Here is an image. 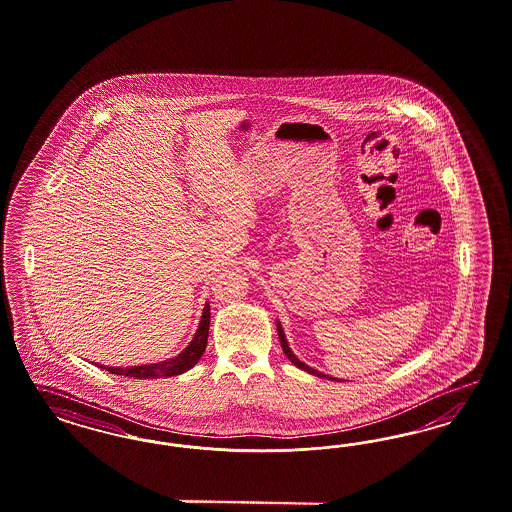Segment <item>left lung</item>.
Segmentation results:
<instances>
[{"label": "left lung", "mask_w": 512, "mask_h": 512, "mask_svg": "<svg viewBox=\"0 0 512 512\" xmlns=\"http://www.w3.org/2000/svg\"><path fill=\"white\" fill-rule=\"evenodd\" d=\"M277 332H279V340H281V347H283L284 355L288 357V360L292 362V364H296L298 368H302L303 372H309V374H313V376H319V378H328L334 379V381H338V378H330V376H326V374H321V372H317V370H313L311 366H307L305 362L298 359L294 353H292V349L288 347V341H286V336H284L283 326H281V322L277 321Z\"/></svg>", "instance_id": "1"}]
</instances>
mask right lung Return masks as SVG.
I'll return each instance as SVG.
<instances>
[{
	"label": "right lung",
	"instance_id": "1",
	"mask_svg": "<svg viewBox=\"0 0 512 512\" xmlns=\"http://www.w3.org/2000/svg\"><path fill=\"white\" fill-rule=\"evenodd\" d=\"M209 324H210V305L207 302L201 321H199V328L190 341V345L172 359L163 360V362H155V364H142V366H131V368H119V366H102L96 364L98 368H104L112 374L117 376H127V378L134 379H157V378H171V376H178L188 372L197 364V360L203 357L205 349H207V340H209Z\"/></svg>",
	"mask_w": 512,
	"mask_h": 512
}]
</instances>
